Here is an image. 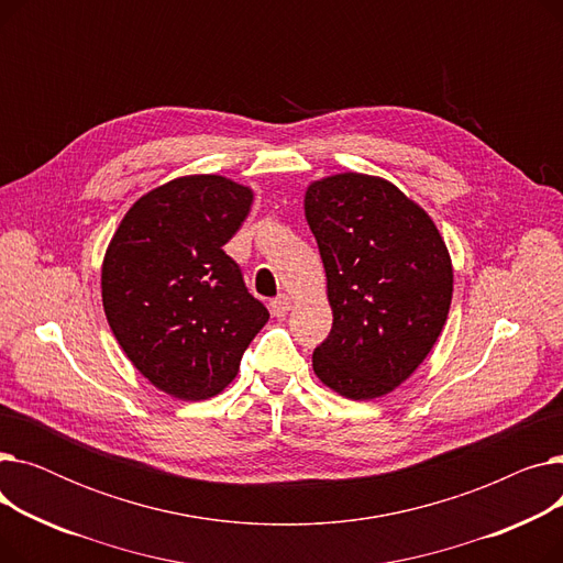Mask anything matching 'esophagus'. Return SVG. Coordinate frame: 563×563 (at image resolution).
<instances>
[{"label":"esophagus","instance_id":"34e87169","mask_svg":"<svg viewBox=\"0 0 563 563\" xmlns=\"http://www.w3.org/2000/svg\"><path fill=\"white\" fill-rule=\"evenodd\" d=\"M289 310H291V299L287 297V294H280V297H276V299L272 301V312H274L276 317H285Z\"/></svg>","mask_w":563,"mask_h":563}]
</instances>
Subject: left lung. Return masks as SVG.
Wrapping results in <instances>:
<instances>
[{"label": "left lung", "instance_id": "1", "mask_svg": "<svg viewBox=\"0 0 563 563\" xmlns=\"http://www.w3.org/2000/svg\"><path fill=\"white\" fill-rule=\"evenodd\" d=\"M303 210L333 310L312 369L346 399L388 395L424 363L448 321L454 269L445 240L378 175L321 177L308 185Z\"/></svg>", "mask_w": 563, "mask_h": 563}]
</instances>
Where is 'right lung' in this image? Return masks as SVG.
<instances>
[{"instance_id":"right-lung-1","label":"right lung","mask_w":563,"mask_h":563,"mask_svg":"<svg viewBox=\"0 0 563 563\" xmlns=\"http://www.w3.org/2000/svg\"><path fill=\"white\" fill-rule=\"evenodd\" d=\"M253 189L223 175H183L143 194L102 260V306L130 363L175 399L223 393L269 321L223 246Z\"/></svg>"}]
</instances>
